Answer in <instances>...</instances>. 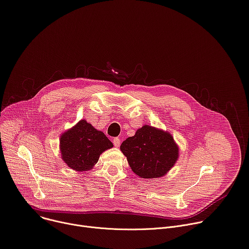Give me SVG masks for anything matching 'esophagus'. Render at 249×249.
I'll return each mask as SVG.
<instances>
[{"instance_id":"esophagus-1","label":"esophagus","mask_w":249,"mask_h":249,"mask_svg":"<svg viewBox=\"0 0 249 249\" xmlns=\"http://www.w3.org/2000/svg\"><path fill=\"white\" fill-rule=\"evenodd\" d=\"M113 142H114V145L116 147H119L120 144H121V140L119 139V137H115V139L113 140Z\"/></svg>"}]
</instances>
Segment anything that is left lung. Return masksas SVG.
I'll return each mask as SVG.
<instances>
[{
  "label": "left lung",
  "mask_w": 249,
  "mask_h": 249,
  "mask_svg": "<svg viewBox=\"0 0 249 249\" xmlns=\"http://www.w3.org/2000/svg\"><path fill=\"white\" fill-rule=\"evenodd\" d=\"M131 170L142 178L162 177L174 166L179 148L172 135L162 129L143 125L122 143Z\"/></svg>",
  "instance_id": "obj_1"
}]
</instances>
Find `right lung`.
Masks as SVG:
<instances>
[{"label": "right lung", "mask_w": 249, "mask_h": 249, "mask_svg": "<svg viewBox=\"0 0 249 249\" xmlns=\"http://www.w3.org/2000/svg\"><path fill=\"white\" fill-rule=\"evenodd\" d=\"M113 147L104 132L82 120L61 134L60 152L63 161L71 169L82 172L91 170L100 155Z\"/></svg>", "instance_id": "add662e5"}]
</instances>
